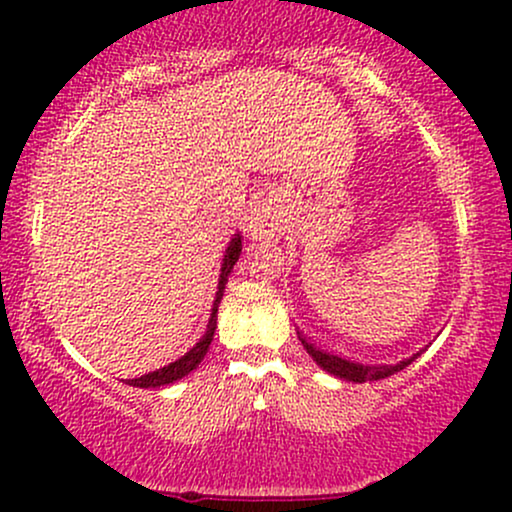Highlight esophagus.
<instances>
[{
  "label": "esophagus",
  "instance_id": "1",
  "mask_svg": "<svg viewBox=\"0 0 512 512\" xmlns=\"http://www.w3.org/2000/svg\"><path fill=\"white\" fill-rule=\"evenodd\" d=\"M279 231H281V221H279V216H276V209L272 207V204H267V202L255 204V209H252V214H250L252 238L269 240V238H274Z\"/></svg>",
  "mask_w": 512,
  "mask_h": 512
}]
</instances>
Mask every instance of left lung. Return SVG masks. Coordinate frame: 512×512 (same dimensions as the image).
I'll return each instance as SVG.
<instances>
[{"label": "left lung", "instance_id": "1", "mask_svg": "<svg viewBox=\"0 0 512 512\" xmlns=\"http://www.w3.org/2000/svg\"><path fill=\"white\" fill-rule=\"evenodd\" d=\"M298 339H301L305 351L313 356V361L317 363V366H320L322 370H327L330 375H337V378L349 380V383H368V380L390 378V375H395V373H399V370H404L411 361H414L416 356H419V354H414V356L404 358V361L395 363V366H363V363L346 361V358H342V356H334V354H327V351L317 349V346L310 344L301 332H298Z\"/></svg>", "mask_w": 512, "mask_h": 512}]
</instances>
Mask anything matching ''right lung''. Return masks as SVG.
<instances>
[{
    "mask_svg": "<svg viewBox=\"0 0 512 512\" xmlns=\"http://www.w3.org/2000/svg\"><path fill=\"white\" fill-rule=\"evenodd\" d=\"M240 250H243V243H240V236H236V238L231 240V243H228L226 255H223L221 276H219V291H216L214 308H211V317H209V325H207V332H204V337L199 339V342L192 346V349L187 351L185 356H180L178 361L168 363V366L158 368V370H154V373H146V375H142V378L127 380V385H132V387H161V385H170V383H175V380L185 378L187 373H192V370H195L199 363H202V358L207 356V351H209L211 339H214L216 313H219V303H221V298H223V289H226L228 274L233 272V264L238 262Z\"/></svg>",
    "mask_w": 512,
    "mask_h": 512,
    "instance_id": "obj_1",
    "label": "right lung"
}]
</instances>
